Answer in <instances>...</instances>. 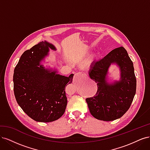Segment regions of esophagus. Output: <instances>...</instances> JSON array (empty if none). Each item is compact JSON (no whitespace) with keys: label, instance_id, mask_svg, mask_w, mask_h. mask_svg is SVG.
<instances>
[{"label":"esophagus","instance_id":"1","mask_svg":"<svg viewBox=\"0 0 150 150\" xmlns=\"http://www.w3.org/2000/svg\"><path fill=\"white\" fill-rule=\"evenodd\" d=\"M75 76L78 77V78H82V77L84 76V74L83 73H81V72H78V73L75 74Z\"/></svg>","mask_w":150,"mask_h":150}]
</instances>
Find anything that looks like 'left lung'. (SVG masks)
<instances>
[{"label":"left lung","instance_id":"obj_1","mask_svg":"<svg viewBox=\"0 0 150 150\" xmlns=\"http://www.w3.org/2000/svg\"><path fill=\"white\" fill-rule=\"evenodd\" d=\"M116 63L121 70V80L109 84L106 81L108 68ZM89 77L98 85L96 94L86 99L93 117L104 121L120 118L129 110L136 94L137 79L132 61L126 50L120 47L95 61L89 71Z\"/></svg>","mask_w":150,"mask_h":150}]
</instances>
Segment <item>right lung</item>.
Returning <instances> with one entry per match:
<instances>
[{
  "instance_id": "1",
  "label": "right lung",
  "mask_w": 150,
  "mask_h": 150,
  "mask_svg": "<svg viewBox=\"0 0 150 150\" xmlns=\"http://www.w3.org/2000/svg\"><path fill=\"white\" fill-rule=\"evenodd\" d=\"M52 44L42 41L27 50L21 56L13 76V92L18 104L30 118L49 122L63 115L67 106L65 89L72 83L69 77L46 69L40 62L47 56Z\"/></svg>"
}]
</instances>
